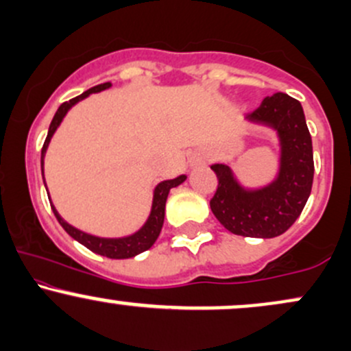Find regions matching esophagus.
I'll use <instances>...</instances> for the list:
<instances>
[{
	"mask_svg": "<svg viewBox=\"0 0 351 351\" xmlns=\"http://www.w3.org/2000/svg\"><path fill=\"white\" fill-rule=\"evenodd\" d=\"M201 162V158H195V163H199Z\"/></svg>",
	"mask_w": 351,
	"mask_h": 351,
	"instance_id": "obj_1",
	"label": "esophagus"
}]
</instances>
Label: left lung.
<instances>
[{
  "label": "left lung",
  "mask_w": 351,
  "mask_h": 351,
  "mask_svg": "<svg viewBox=\"0 0 351 351\" xmlns=\"http://www.w3.org/2000/svg\"><path fill=\"white\" fill-rule=\"evenodd\" d=\"M245 119L267 125L279 135V175L267 186L245 189L228 165H213L217 189L209 206L232 234L269 239L284 234L307 203L313 183L312 136L299 100L282 92L265 97Z\"/></svg>",
  "instance_id": "obj_1"
}]
</instances>
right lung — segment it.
Returning <instances> with one entry per match:
<instances>
[{
    "label": "right lung",
    "instance_id": "obj_1",
    "mask_svg": "<svg viewBox=\"0 0 351 351\" xmlns=\"http://www.w3.org/2000/svg\"><path fill=\"white\" fill-rule=\"evenodd\" d=\"M110 86H112L110 82H106V84H100V86L88 88V90L84 92V94H80V95H77V97L71 99L69 102H64L62 106L58 108V112H56L54 119H52V122L49 125V132H47L46 142H44L43 150H41L43 180H44V155H46L47 147H49L52 135H54V132L58 130V127L60 125V122H62V119L66 117L67 112H69V108L72 106H75L79 100L88 97V95L94 94V92L106 90V88H108ZM184 180H186V176L181 175L175 180L162 181V183H160L158 186L155 188V191H153V204H152V211H150V216H148L147 223H145L142 229H138L135 234L127 236V237L107 239V237H97V236L87 234V232L79 231V229L71 226L69 223H66V221H64L62 217L59 216V213L56 211L54 204H51V208H52V211H54V216L58 217L60 226L66 229L67 234H69L71 237H74L75 241H79V243L82 245H86L87 249H90L92 252L100 254V256L110 257V259H128V257H134V256H136V254H140V252L147 251V249H150L152 245L155 244V241L158 239L160 231H162V228H163L165 204H167L168 193H170L171 188L178 186V184L183 183Z\"/></svg>",
    "mask_w": 351,
    "mask_h": 351
}]
</instances>
